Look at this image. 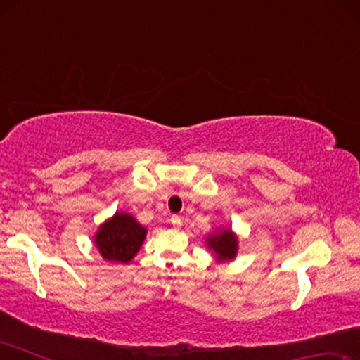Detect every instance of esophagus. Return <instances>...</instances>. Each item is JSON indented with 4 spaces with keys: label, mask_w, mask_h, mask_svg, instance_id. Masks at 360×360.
Masks as SVG:
<instances>
[{
    "label": "esophagus",
    "mask_w": 360,
    "mask_h": 360,
    "mask_svg": "<svg viewBox=\"0 0 360 360\" xmlns=\"http://www.w3.org/2000/svg\"><path fill=\"white\" fill-rule=\"evenodd\" d=\"M169 221H172L173 227H176V229H179L181 225H182V221H181V217H179V216H173L172 219H169Z\"/></svg>",
    "instance_id": "1"
}]
</instances>
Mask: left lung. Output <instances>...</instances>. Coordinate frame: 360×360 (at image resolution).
Here are the masks:
<instances>
[{"label":"left lung","instance_id":"left-lung-1","mask_svg":"<svg viewBox=\"0 0 360 360\" xmlns=\"http://www.w3.org/2000/svg\"><path fill=\"white\" fill-rule=\"evenodd\" d=\"M206 248L210 249L217 262H230L238 254V235L231 229L219 227L205 236Z\"/></svg>","mask_w":360,"mask_h":360}]
</instances>
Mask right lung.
<instances>
[{
	"label": "right lung",
	"mask_w": 360,
	"mask_h": 360,
	"mask_svg": "<svg viewBox=\"0 0 360 360\" xmlns=\"http://www.w3.org/2000/svg\"><path fill=\"white\" fill-rule=\"evenodd\" d=\"M148 229L129 212L117 211L106 219L94 235V245L106 262L129 264L139 252Z\"/></svg>",
	"instance_id": "right-lung-1"
}]
</instances>
